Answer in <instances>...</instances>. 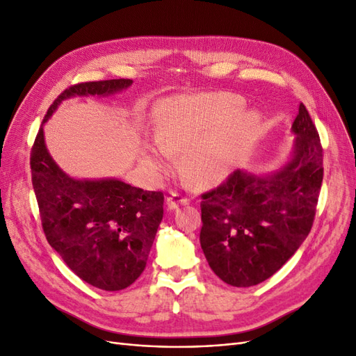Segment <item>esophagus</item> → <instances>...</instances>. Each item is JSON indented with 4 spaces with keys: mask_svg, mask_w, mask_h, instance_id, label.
<instances>
[{
    "mask_svg": "<svg viewBox=\"0 0 356 356\" xmlns=\"http://www.w3.org/2000/svg\"><path fill=\"white\" fill-rule=\"evenodd\" d=\"M166 203H168L169 209H178L181 204H188V199L181 196L179 193L174 191V193H170V196L166 199Z\"/></svg>",
    "mask_w": 356,
    "mask_h": 356,
    "instance_id": "1",
    "label": "esophagus"
}]
</instances>
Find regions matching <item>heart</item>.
<instances>
[{
	"label": "heart",
	"mask_w": 356,
	"mask_h": 356,
	"mask_svg": "<svg viewBox=\"0 0 356 356\" xmlns=\"http://www.w3.org/2000/svg\"><path fill=\"white\" fill-rule=\"evenodd\" d=\"M243 99L232 93H207L179 98L166 105L157 131L160 153L148 157L154 169L166 168V154L186 156L190 179L200 187L227 177L258 136L260 120L241 113Z\"/></svg>",
	"instance_id": "heart-1"
}]
</instances>
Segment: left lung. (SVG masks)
I'll return each mask as SVG.
<instances>
[{"label":"left lung","mask_w":356,"mask_h":356,"mask_svg":"<svg viewBox=\"0 0 356 356\" xmlns=\"http://www.w3.org/2000/svg\"><path fill=\"white\" fill-rule=\"evenodd\" d=\"M294 154L270 177L234 170L202 195L200 246L209 267L232 286L275 275L314 225L324 178L322 145L303 104L293 123Z\"/></svg>","instance_id":"8db88e82"}]
</instances>
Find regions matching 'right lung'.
<instances>
[{
    "mask_svg": "<svg viewBox=\"0 0 356 356\" xmlns=\"http://www.w3.org/2000/svg\"><path fill=\"white\" fill-rule=\"evenodd\" d=\"M132 84L129 79L88 81L63 90L50 105L31 149L32 187L46 239L71 270L99 289L118 291L144 272L159 224L161 191H144L118 179H74L47 152L44 124L71 96H108Z\"/></svg>",
    "mask_w": 356,
    "mask_h": 356,
    "instance_id": "obj_1",
    "label": "right lung"
}]
</instances>
